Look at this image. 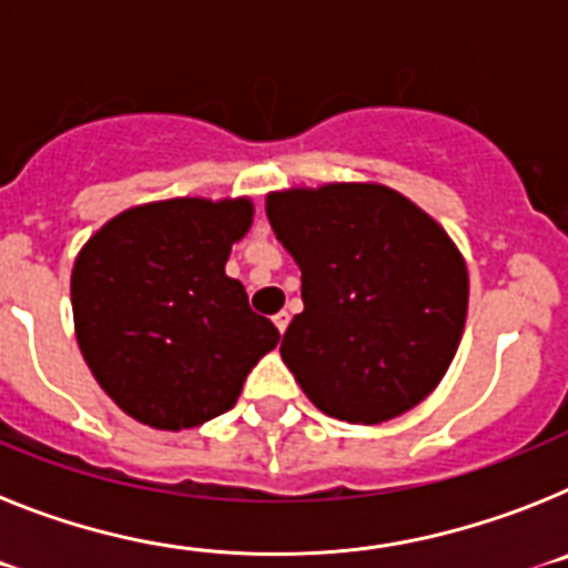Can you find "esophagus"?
Here are the masks:
<instances>
[{
    "label": "esophagus",
    "instance_id": "34e87169",
    "mask_svg": "<svg viewBox=\"0 0 568 568\" xmlns=\"http://www.w3.org/2000/svg\"><path fill=\"white\" fill-rule=\"evenodd\" d=\"M273 324H275V327H278V333L284 335V329H287V324H290V315H287V313L273 315Z\"/></svg>",
    "mask_w": 568,
    "mask_h": 568
}]
</instances>
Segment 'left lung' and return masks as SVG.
Segmentation results:
<instances>
[{"label": "left lung", "mask_w": 568, "mask_h": 568, "mask_svg": "<svg viewBox=\"0 0 568 568\" xmlns=\"http://www.w3.org/2000/svg\"><path fill=\"white\" fill-rule=\"evenodd\" d=\"M267 219L301 270L304 313L281 341L301 389L349 424L409 413L464 335L469 275L453 239L384 184L270 193Z\"/></svg>", "instance_id": "left-lung-1"}]
</instances>
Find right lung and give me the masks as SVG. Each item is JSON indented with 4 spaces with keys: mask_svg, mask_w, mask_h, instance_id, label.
Masks as SVG:
<instances>
[{
    "mask_svg": "<svg viewBox=\"0 0 568 568\" xmlns=\"http://www.w3.org/2000/svg\"><path fill=\"white\" fill-rule=\"evenodd\" d=\"M253 224L250 199H168L110 219L70 275L90 373L130 418L193 429L233 409L278 329L224 273Z\"/></svg>",
    "mask_w": 568,
    "mask_h": 568,
    "instance_id": "add662e5",
    "label": "right lung"
}]
</instances>
